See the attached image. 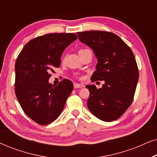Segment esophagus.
<instances>
[{
  "mask_svg": "<svg viewBox=\"0 0 157 157\" xmlns=\"http://www.w3.org/2000/svg\"><path fill=\"white\" fill-rule=\"evenodd\" d=\"M74 89H78V88H82V87H84V85H83V84H80V83H74Z\"/></svg>",
  "mask_w": 157,
  "mask_h": 157,
  "instance_id": "obj_1",
  "label": "esophagus"
}]
</instances>
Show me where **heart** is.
Returning a JSON list of instances; mask_svg holds the SVG:
<instances>
[{
    "mask_svg": "<svg viewBox=\"0 0 157 157\" xmlns=\"http://www.w3.org/2000/svg\"><path fill=\"white\" fill-rule=\"evenodd\" d=\"M89 51V49H86V48H81L78 50V54L80 55V54H81V53L87 52V51Z\"/></svg>",
    "mask_w": 157,
    "mask_h": 157,
    "instance_id": "obj_1",
    "label": "heart"
}]
</instances>
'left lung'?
<instances>
[{
    "instance_id": "obj_1",
    "label": "left lung",
    "mask_w": 157,
    "mask_h": 157,
    "mask_svg": "<svg viewBox=\"0 0 157 157\" xmlns=\"http://www.w3.org/2000/svg\"><path fill=\"white\" fill-rule=\"evenodd\" d=\"M97 58L91 81H104L102 88L87 85L90 92L87 106L104 121L119 119L134 98L139 70L132 51L121 38L111 32L89 31L77 33Z\"/></svg>"
}]
</instances>
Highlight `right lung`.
Returning a JSON list of instances; mask_svg holds the SVG:
<instances>
[{"label":"right lung","instance_id":"obj_1","mask_svg":"<svg viewBox=\"0 0 157 157\" xmlns=\"http://www.w3.org/2000/svg\"><path fill=\"white\" fill-rule=\"evenodd\" d=\"M76 33H49L28 42L15 64V92L28 117L40 125L55 121L65 106L74 85L63 79L57 86L48 83L51 71L59 68L68 46L76 40Z\"/></svg>","mask_w":157,"mask_h":157}]
</instances>
